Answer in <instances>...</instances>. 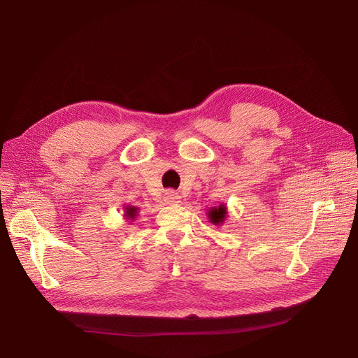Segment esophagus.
Instances as JSON below:
<instances>
[{
  "mask_svg": "<svg viewBox=\"0 0 358 358\" xmlns=\"http://www.w3.org/2000/svg\"><path fill=\"white\" fill-rule=\"evenodd\" d=\"M181 197L178 196V193L173 192V190H168L165 194H164V203L165 204H171V206H176L178 204L181 200Z\"/></svg>",
  "mask_w": 358,
  "mask_h": 358,
  "instance_id": "1",
  "label": "esophagus"
}]
</instances>
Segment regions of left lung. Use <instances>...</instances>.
Instances as JSON below:
<instances>
[{"mask_svg": "<svg viewBox=\"0 0 358 358\" xmlns=\"http://www.w3.org/2000/svg\"><path fill=\"white\" fill-rule=\"evenodd\" d=\"M227 215H228V208L227 204H219L217 208L215 206V208H210L209 212H208V217L209 220L216 224V227H219V224L224 223V219H227Z\"/></svg>", "mask_w": 358, "mask_h": 358, "instance_id": "obj_1", "label": "left lung"}]
</instances>
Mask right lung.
<instances>
[{
	"mask_svg": "<svg viewBox=\"0 0 358 358\" xmlns=\"http://www.w3.org/2000/svg\"><path fill=\"white\" fill-rule=\"evenodd\" d=\"M139 210V208H135V206H126L124 208V219H127V220H130V222H134L135 219H136V216H138V212Z\"/></svg>",
	"mask_w": 358,
	"mask_h": 358,
	"instance_id": "1",
	"label": "right lung"
}]
</instances>
